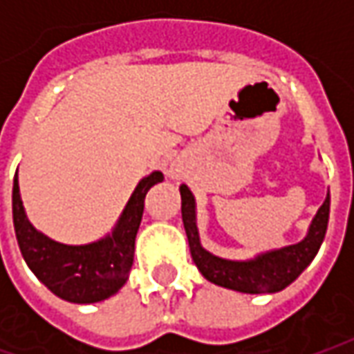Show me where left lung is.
I'll use <instances>...</instances> for the list:
<instances>
[{"label":"left lung","instance_id":"obj_1","mask_svg":"<svg viewBox=\"0 0 354 354\" xmlns=\"http://www.w3.org/2000/svg\"><path fill=\"white\" fill-rule=\"evenodd\" d=\"M180 196H182V221L196 266L209 282L229 290H237L243 294H274L290 286L317 254L329 223V194H327L304 241L284 249L262 252L250 261H225L214 257L200 245V235L196 227V201L188 186L184 184L180 186Z\"/></svg>","mask_w":354,"mask_h":354}]
</instances>
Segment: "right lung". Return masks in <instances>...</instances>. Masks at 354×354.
<instances>
[{
    "label": "right lung",
    "mask_w": 354,
    "mask_h": 354,
    "mask_svg": "<svg viewBox=\"0 0 354 354\" xmlns=\"http://www.w3.org/2000/svg\"><path fill=\"white\" fill-rule=\"evenodd\" d=\"M162 180V172H153L140 180L111 235L97 243L72 247L44 237L29 223L15 174L13 225L21 254L32 274L58 298L74 304H93L113 296L125 284L133 266L135 237L142 219L145 196Z\"/></svg>",
    "instance_id": "right-lung-1"
}]
</instances>
